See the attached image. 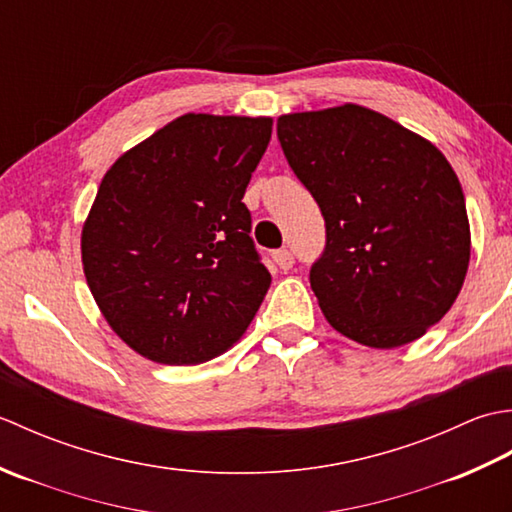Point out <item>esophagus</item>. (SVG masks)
<instances>
[{
    "instance_id": "1",
    "label": "esophagus",
    "mask_w": 512,
    "mask_h": 512,
    "mask_svg": "<svg viewBox=\"0 0 512 512\" xmlns=\"http://www.w3.org/2000/svg\"><path fill=\"white\" fill-rule=\"evenodd\" d=\"M273 259H275V264H277L281 270H290L292 266H295V255H292L288 248L275 250V253H273Z\"/></svg>"
}]
</instances>
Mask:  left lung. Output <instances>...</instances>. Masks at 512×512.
I'll return each instance as SVG.
<instances>
[{
    "instance_id": "8db88e82",
    "label": "left lung",
    "mask_w": 512,
    "mask_h": 512,
    "mask_svg": "<svg viewBox=\"0 0 512 512\" xmlns=\"http://www.w3.org/2000/svg\"><path fill=\"white\" fill-rule=\"evenodd\" d=\"M288 165L317 200L325 250L310 270L323 317L376 350L427 334L471 259L464 193L442 151L369 107L277 118Z\"/></svg>"
}]
</instances>
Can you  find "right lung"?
<instances>
[{
    "label": "right lung",
    "mask_w": 512,
    "mask_h": 512,
    "mask_svg": "<svg viewBox=\"0 0 512 512\" xmlns=\"http://www.w3.org/2000/svg\"><path fill=\"white\" fill-rule=\"evenodd\" d=\"M270 116L184 114L107 169L81 231L105 321L134 352L198 365L233 347L270 286L242 202Z\"/></svg>",
    "instance_id": "obj_1"
}]
</instances>
